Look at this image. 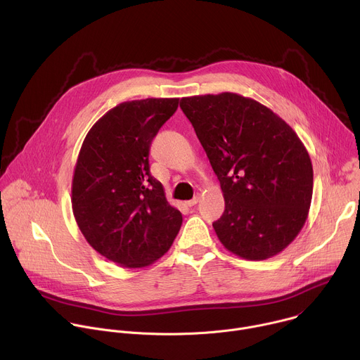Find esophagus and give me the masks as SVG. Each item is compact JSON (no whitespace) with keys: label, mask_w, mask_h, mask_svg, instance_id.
<instances>
[{"label":"esophagus","mask_w":360,"mask_h":360,"mask_svg":"<svg viewBox=\"0 0 360 360\" xmlns=\"http://www.w3.org/2000/svg\"><path fill=\"white\" fill-rule=\"evenodd\" d=\"M198 202H199V195H196V196H195V198H192L191 200H186L185 203L188 205V207H193V205H196Z\"/></svg>","instance_id":"obj_1"}]
</instances>
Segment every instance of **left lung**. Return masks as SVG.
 Instances as JSON below:
<instances>
[{"label":"left lung","mask_w":360,"mask_h":360,"mask_svg":"<svg viewBox=\"0 0 360 360\" xmlns=\"http://www.w3.org/2000/svg\"><path fill=\"white\" fill-rule=\"evenodd\" d=\"M225 199L221 243L248 261L281 253L309 214L314 169L296 132L272 110L233 92L181 98Z\"/></svg>","instance_id":"obj_1"}]
</instances>
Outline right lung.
<instances>
[{"label": "right lung", "instance_id": "right-lung-1", "mask_svg": "<svg viewBox=\"0 0 360 360\" xmlns=\"http://www.w3.org/2000/svg\"><path fill=\"white\" fill-rule=\"evenodd\" d=\"M179 98L127 101L88 131L72 176V212L86 242L124 268H143L172 246L182 215L149 171V146Z\"/></svg>", "mask_w": 360, "mask_h": 360}]
</instances>
